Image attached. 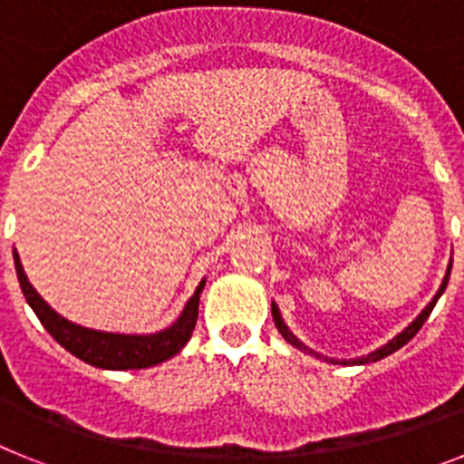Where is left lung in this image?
Here are the masks:
<instances>
[{
	"label": "left lung",
	"mask_w": 464,
	"mask_h": 464,
	"mask_svg": "<svg viewBox=\"0 0 464 464\" xmlns=\"http://www.w3.org/2000/svg\"><path fill=\"white\" fill-rule=\"evenodd\" d=\"M450 267H453V260H450V265H449V272H446V278H444V283H441V288L437 290V295H434V297H432V302H430V304L425 306V309H423V314L418 315L416 321H413L411 325L407 327V330H404V332H400V334H397V337L392 339V342H388V343H385V346L376 348L374 353H370V355H362V358H358V360H343V362H339V360H330V358H323V360H327V362H332V364H367V362H376V360H381V358H385V355L395 353L397 348H401V346H404V343H409V342H411V339L416 337V332L420 330V327H423V323L428 321V318H430V314H432L434 304H437V299L441 297V293H444V290H446V285H449ZM272 315H274V323H276L278 332H281V334H283V339H285V342H288V343H293V346H295V348H299V351H306V353H314V351H311V348H306L304 343L299 342V339L295 337L293 332L288 330V325H285V323H283L281 314H278V306L274 304V302H272ZM314 355H315V358H321V355H318V353H314Z\"/></svg>",
	"instance_id": "1"
}]
</instances>
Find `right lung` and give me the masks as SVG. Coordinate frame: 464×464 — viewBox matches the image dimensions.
Instances as JSON below:
<instances>
[{
    "label": "right lung",
    "instance_id": "right-lung-1",
    "mask_svg": "<svg viewBox=\"0 0 464 464\" xmlns=\"http://www.w3.org/2000/svg\"><path fill=\"white\" fill-rule=\"evenodd\" d=\"M14 260L20 288H23L24 299H27V304L32 306V311L41 321V325L51 332V337L60 346H64L69 353L92 364V367H102V370H143V367H153V364L174 358L186 346L188 339L192 337L204 281L197 285L195 295L188 299L186 309L179 315V321L167 327V330L155 332V334H113V332L88 330V327L69 323L67 318L55 314L41 299V295L32 288V283L24 276L23 265H20V257L15 251Z\"/></svg>",
    "mask_w": 464,
    "mask_h": 464
}]
</instances>
